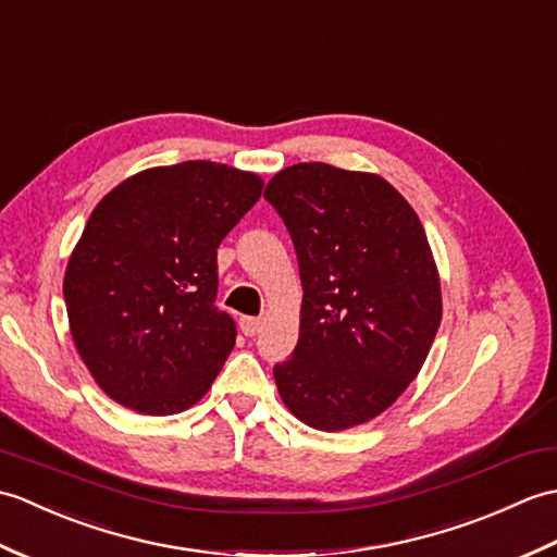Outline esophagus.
Here are the masks:
<instances>
[{
    "mask_svg": "<svg viewBox=\"0 0 557 557\" xmlns=\"http://www.w3.org/2000/svg\"><path fill=\"white\" fill-rule=\"evenodd\" d=\"M259 329H262V319L259 317H243L240 319V331L245 333V336H257Z\"/></svg>",
    "mask_w": 557,
    "mask_h": 557,
    "instance_id": "34e87169",
    "label": "esophagus"
}]
</instances>
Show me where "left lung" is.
Returning <instances> with one entry per match:
<instances>
[{
  "label": "left lung",
  "instance_id": "1",
  "mask_svg": "<svg viewBox=\"0 0 557 557\" xmlns=\"http://www.w3.org/2000/svg\"><path fill=\"white\" fill-rule=\"evenodd\" d=\"M267 200L298 252L293 357L274 367L283 405L319 431L372 422L422 369L441 326V278L410 202L379 174L310 162L278 171Z\"/></svg>",
  "mask_w": 557,
  "mask_h": 557
}]
</instances>
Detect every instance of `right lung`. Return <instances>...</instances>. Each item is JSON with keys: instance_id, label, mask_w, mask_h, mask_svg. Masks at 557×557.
Here are the masks:
<instances>
[{"instance_id": "obj_1", "label": "right lung", "mask_w": 557, "mask_h": 557, "mask_svg": "<svg viewBox=\"0 0 557 557\" xmlns=\"http://www.w3.org/2000/svg\"><path fill=\"white\" fill-rule=\"evenodd\" d=\"M252 171L152 166L121 181L88 219L64 274L69 329L111 400L150 417L188 410L236 345L214 305L216 247L262 195Z\"/></svg>"}]
</instances>
